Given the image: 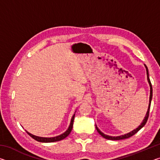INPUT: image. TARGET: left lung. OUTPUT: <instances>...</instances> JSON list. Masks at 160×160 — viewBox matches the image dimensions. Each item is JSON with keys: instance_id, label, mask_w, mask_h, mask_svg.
<instances>
[{"instance_id": "8db88e82", "label": "left lung", "mask_w": 160, "mask_h": 160, "mask_svg": "<svg viewBox=\"0 0 160 160\" xmlns=\"http://www.w3.org/2000/svg\"><path fill=\"white\" fill-rule=\"evenodd\" d=\"M145 68H146V70H147V76H148V82L149 84H150V103H149V107H148V112H147V113H146L145 115V117L144 118V120L142 121V123L140 124V125L138 126V128H137L136 129L133 130V131L128 132V133L127 134H125L123 135H120V136H116V137H114V136H109V135H105L102 132H101L99 131V129L97 128V126H96V129L97 132H99V133L102 135V136L103 138H104L106 139H108V140H123V139H126V138H128L132 136V135H135L136 132H138L139 130L141 129L143 126H144L145 125V123H147V121L148 119V117H149V113H150V104H151V100H152V84H151V82H150V78H149V73H148V67L146 66V65H145Z\"/></svg>"}]
</instances>
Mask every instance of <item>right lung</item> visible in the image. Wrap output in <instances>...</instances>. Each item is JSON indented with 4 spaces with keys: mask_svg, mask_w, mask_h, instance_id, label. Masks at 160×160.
<instances>
[{
    "mask_svg": "<svg viewBox=\"0 0 160 160\" xmlns=\"http://www.w3.org/2000/svg\"><path fill=\"white\" fill-rule=\"evenodd\" d=\"M74 118H75V113H74V115L72 116L68 128V130L66 132H63V134L58 135V136L53 137V138H42V137H38V136H36V135H32L31 133H29V132H28V131H26V132H28V134L29 135V136H31L32 138L34 139L35 140H37V141L41 142H52L59 141V140H61L64 138H66L68 135L70 133V132H71L72 128V126H73Z\"/></svg>",
    "mask_w": 160,
    "mask_h": 160,
    "instance_id": "1",
    "label": "right lung"
}]
</instances>
